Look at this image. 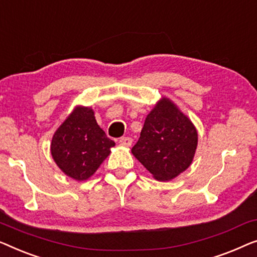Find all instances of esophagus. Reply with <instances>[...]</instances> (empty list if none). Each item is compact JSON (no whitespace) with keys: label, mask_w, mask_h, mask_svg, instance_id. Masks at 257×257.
Returning a JSON list of instances; mask_svg holds the SVG:
<instances>
[{"label":"esophagus","mask_w":257,"mask_h":257,"mask_svg":"<svg viewBox=\"0 0 257 257\" xmlns=\"http://www.w3.org/2000/svg\"><path fill=\"white\" fill-rule=\"evenodd\" d=\"M118 143L123 147H130L133 143V140L130 139V137H121L120 141H118Z\"/></svg>","instance_id":"34e87169"}]
</instances>
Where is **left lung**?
Instances as JSON below:
<instances>
[{"mask_svg":"<svg viewBox=\"0 0 257 257\" xmlns=\"http://www.w3.org/2000/svg\"><path fill=\"white\" fill-rule=\"evenodd\" d=\"M197 144L192 122L164 97L148 114L132 153L157 180H170L192 163Z\"/></svg>","mask_w":257,"mask_h":257,"instance_id":"left-lung-1","label":"left lung"}]
</instances>
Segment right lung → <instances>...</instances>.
<instances>
[{"mask_svg":"<svg viewBox=\"0 0 257 257\" xmlns=\"http://www.w3.org/2000/svg\"><path fill=\"white\" fill-rule=\"evenodd\" d=\"M114 141L99 127L94 111L77 107L57 129L51 155L61 171L75 180L89 178L110 154Z\"/></svg>","mask_w":257,"mask_h":257,"instance_id":"1","label":"right lung"}]
</instances>
